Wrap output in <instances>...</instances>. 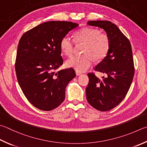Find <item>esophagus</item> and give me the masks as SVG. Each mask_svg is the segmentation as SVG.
<instances>
[{
  "label": "esophagus",
  "mask_w": 147,
  "mask_h": 147,
  "mask_svg": "<svg viewBox=\"0 0 147 147\" xmlns=\"http://www.w3.org/2000/svg\"><path fill=\"white\" fill-rule=\"evenodd\" d=\"M76 75H77V76H81V75L82 74L81 72H80V71H76Z\"/></svg>",
  "instance_id": "1"
}]
</instances>
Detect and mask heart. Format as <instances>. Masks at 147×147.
I'll use <instances>...</instances> for the list:
<instances>
[{
    "mask_svg": "<svg viewBox=\"0 0 147 147\" xmlns=\"http://www.w3.org/2000/svg\"><path fill=\"white\" fill-rule=\"evenodd\" d=\"M73 39L65 36L60 41V48L66 56L71 57L74 54L75 42L84 43L82 52L84 54L77 56L67 60L66 65L78 71H84L92 65L93 58L96 61L103 59L107 56L110 48L108 36L100 33L97 29L84 27L75 33Z\"/></svg>",
    "mask_w": 147,
    "mask_h": 147,
    "instance_id": "b5f03b06",
    "label": "heart"
}]
</instances>
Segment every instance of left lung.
Instances as JSON below:
<instances>
[{
	"label": "left lung",
	"instance_id": "left-lung-1",
	"mask_svg": "<svg viewBox=\"0 0 147 147\" xmlns=\"http://www.w3.org/2000/svg\"><path fill=\"white\" fill-rule=\"evenodd\" d=\"M88 24L103 29L110 40L107 56L95 68L106 77L100 79L94 73H89V83L86 88L91 106L100 111H107L123 100L131 85L134 75L132 47L128 38L112 22L89 21Z\"/></svg>",
	"mask_w": 147,
	"mask_h": 147
}]
</instances>
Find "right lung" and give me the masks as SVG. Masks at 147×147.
<instances>
[{
  "label": "right lung",
  "mask_w": 147,
  "mask_h": 147,
  "mask_svg": "<svg viewBox=\"0 0 147 147\" xmlns=\"http://www.w3.org/2000/svg\"><path fill=\"white\" fill-rule=\"evenodd\" d=\"M78 26L71 22H47L25 32L19 41L16 77L24 95L38 109L51 111L64 101L66 86L76 73L71 68L54 71L63 63L61 40Z\"/></svg>",
  "instance_id": "1"
}]
</instances>
